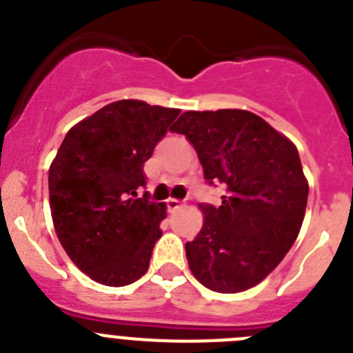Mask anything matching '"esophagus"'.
Returning <instances> with one entry per match:
<instances>
[{
	"mask_svg": "<svg viewBox=\"0 0 353 353\" xmlns=\"http://www.w3.org/2000/svg\"><path fill=\"white\" fill-rule=\"evenodd\" d=\"M166 207H168V212H170V214H174V212H179L180 208L183 207V203L182 201H180V199H168L166 201Z\"/></svg>",
	"mask_w": 353,
	"mask_h": 353,
	"instance_id": "34e87169",
	"label": "esophagus"
}]
</instances>
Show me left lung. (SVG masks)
<instances>
[{
	"label": "left lung",
	"instance_id": "obj_1",
	"mask_svg": "<svg viewBox=\"0 0 353 353\" xmlns=\"http://www.w3.org/2000/svg\"><path fill=\"white\" fill-rule=\"evenodd\" d=\"M173 132L194 146L221 205H199L201 232L185 244L191 272L219 293L244 292L281 263L301 232L307 180L292 141L242 109L187 111Z\"/></svg>",
	"mask_w": 353,
	"mask_h": 353
}]
</instances>
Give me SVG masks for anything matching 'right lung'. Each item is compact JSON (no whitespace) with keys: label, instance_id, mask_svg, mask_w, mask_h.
<instances>
[{"label":"right lung","instance_id":"add662e5","mask_svg":"<svg viewBox=\"0 0 353 353\" xmlns=\"http://www.w3.org/2000/svg\"><path fill=\"white\" fill-rule=\"evenodd\" d=\"M180 109L118 101L79 121L49 168L56 235L93 281L125 286L148 270L166 205L150 201L143 166Z\"/></svg>","mask_w":353,"mask_h":353}]
</instances>
